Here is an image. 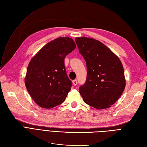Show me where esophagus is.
Returning a JSON list of instances; mask_svg holds the SVG:
<instances>
[{"instance_id": "obj_1", "label": "esophagus", "mask_w": 147, "mask_h": 147, "mask_svg": "<svg viewBox=\"0 0 147 147\" xmlns=\"http://www.w3.org/2000/svg\"><path fill=\"white\" fill-rule=\"evenodd\" d=\"M72 83H73V84H74V86H76L77 84V83H78L77 80H74L72 81Z\"/></svg>"}]
</instances>
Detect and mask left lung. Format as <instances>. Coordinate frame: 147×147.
I'll return each instance as SVG.
<instances>
[{
  "label": "left lung",
  "instance_id": "left-lung-1",
  "mask_svg": "<svg viewBox=\"0 0 147 147\" xmlns=\"http://www.w3.org/2000/svg\"><path fill=\"white\" fill-rule=\"evenodd\" d=\"M86 61L87 77L79 88L84 102L97 109L109 108L121 96L126 86L118 57L102 42L88 37L75 38Z\"/></svg>",
  "mask_w": 147,
  "mask_h": 147
}]
</instances>
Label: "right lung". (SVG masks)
<instances>
[{
    "instance_id": "obj_1",
    "label": "right lung",
    "mask_w": 147,
    "mask_h": 147,
    "mask_svg": "<svg viewBox=\"0 0 147 147\" xmlns=\"http://www.w3.org/2000/svg\"><path fill=\"white\" fill-rule=\"evenodd\" d=\"M75 48L73 39L59 37L48 43L30 61L25 85L41 107L51 109L64 102L72 85L66 73L64 59Z\"/></svg>"
}]
</instances>
